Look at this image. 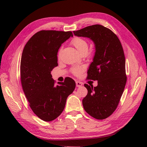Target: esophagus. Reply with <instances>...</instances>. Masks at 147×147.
<instances>
[{"instance_id": "34e87169", "label": "esophagus", "mask_w": 147, "mask_h": 147, "mask_svg": "<svg viewBox=\"0 0 147 147\" xmlns=\"http://www.w3.org/2000/svg\"><path fill=\"white\" fill-rule=\"evenodd\" d=\"M76 85L77 87H80L83 85V83L80 82H76Z\"/></svg>"}]
</instances>
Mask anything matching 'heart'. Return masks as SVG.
Returning a JSON list of instances; mask_svg holds the SVG:
<instances>
[{
	"label": "heart",
	"instance_id": "heart-1",
	"mask_svg": "<svg viewBox=\"0 0 147 147\" xmlns=\"http://www.w3.org/2000/svg\"><path fill=\"white\" fill-rule=\"evenodd\" d=\"M72 45L74 46L77 51L82 55L83 54H87L88 51V43L86 40L80 38V37H75L71 41ZM83 68L81 67H76L72 69V73L74 75H80L83 71Z\"/></svg>",
	"mask_w": 147,
	"mask_h": 147
}]
</instances>
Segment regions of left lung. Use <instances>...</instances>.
Here are the masks:
<instances>
[{
	"label": "left lung",
	"mask_w": 147,
	"mask_h": 147,
	"mask_svg": "<svg viewBox=\"0 0 147 147\" xmlns=\"http://www.w3.org/2000/svg\"><path fill=\"white\" fill-rule=\"evenodd\" d=\"M73 33L94 43L95 52L87 78L97 80L98 85H84L88 93L82 103L89 115L96 119H104L116 109L126 83L123 47L116 35L100 24L87 26Z\"/></svg>",
	"instance_id": "8db88e82"
}]
</instances>
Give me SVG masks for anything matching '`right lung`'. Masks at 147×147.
<instances>
[{
    "mask_svg": "<svg viewBox=\"0 0 147 147\" xmlns=\"http://www.w3.org/2000/svg\"><path fill=\"white\" fill-rule=\"evenodd\" d=\"M73 36L71 32L42 30L23 49L20 65L22 87L32 110L44 121H52L61 115L67 96L75 88V82L70 78L55 86L51 74L58 65L59 48Z\"/></svg>",
    "mask_w": 147,
    "mask_h": 147,
    "instance_id": "right-lung-1",
    "label": "right lung"
}]
</instances>
